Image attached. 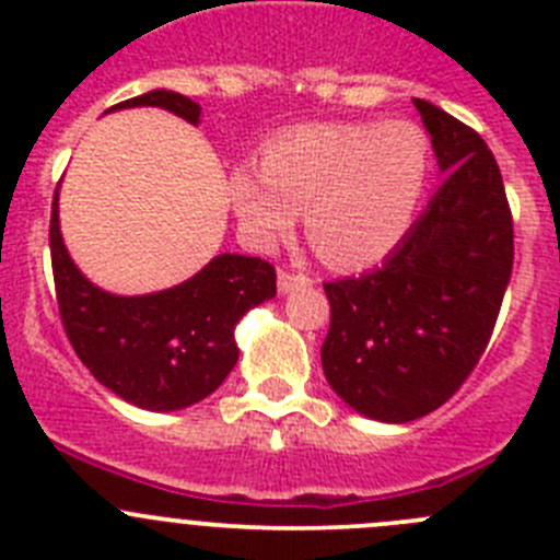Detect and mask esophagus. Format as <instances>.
<instances>
[{"mask_svg": "<svg viewBox=\"0 0 560 560\" xmlns=\"http://www.w3.org/2000/svg\"><path fill=\"white\" fill-rule=\"evenodd\" d=\"M305 285H311V277L294 275V271H280L277 275V289H280V294H294V291L305 289Z\"/></svg>", "mask_w": 560, "mask_h": 560, "instance_id": "esophagus-1", "label": "esophagus"}]
</instances>
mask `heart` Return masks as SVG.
I'll list each match as a JSON object with an SVG mask.
<instances>
[{"label":"heart","mask_w":560,"mask_h":560,"mask_svg":"<svg viewBox=\"0 0 560 560\" xmlns=\"http://www.w3.org/2000/svg\"><path fill=\"white\" fill-rule=\"evenodd\" d=\"M429 176L432 140L418 122H314L271 137L260 173L232 171L230 205L246 241L264 252L289 241L305 210L316 255L355 271L398 249Z\"/></svg>","instance_id":"obj_1"}]
</instances>
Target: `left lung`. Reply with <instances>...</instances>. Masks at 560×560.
Instances as JSON below:
<instances>
[{
  "mask_svg": "<svg viewBox=\"0 0 560 560\" xmlns=\"http://www.w3.org/2000/svg\"><path fill=\"white\" fill-rule=\"evenodd\" d=\"M412 103L446 179L384 264L325 283V378L381 423L418 420L457 393L488 348L513 271V219L493 153L434 103Z\"/></svg>",
  "mask_w": 560,
  "mask_h": 560,
  "instance_id": "left-lung-1",
  "label": "left lung"
}]
</instances>
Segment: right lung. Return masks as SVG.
<instances>
[{"mask_svg":"<svg viewBox=\"0 0 560 560\" xmlns=\"http://www.w3.org/2000/svg\"><path fill=\"white\" fill-rule=\"evenodd\" d=\"M137 106H160L190 126L201 122L199 103L171 89H153L108 112ZM49 255L58 308L75 353L103 387L151 412L187 409L215 393L237 361V323L277 294L271 264L232 252L215 255L171 289L112 294L92 283L69 255L58 190L49 219Z\"/></svg>","mask_w":560,"mask_h":560,"instance_id":"1","label":"right lung"}]
</instances>
